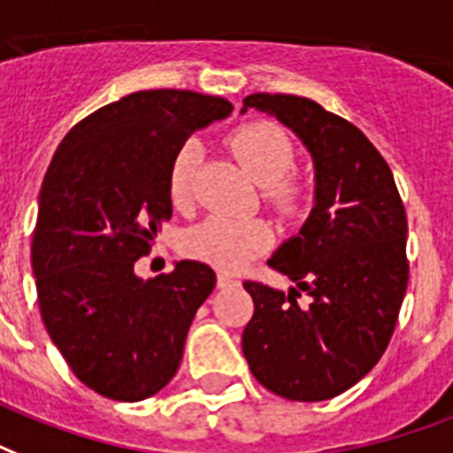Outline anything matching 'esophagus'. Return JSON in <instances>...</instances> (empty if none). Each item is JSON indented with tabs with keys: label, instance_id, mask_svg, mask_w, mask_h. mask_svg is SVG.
Wrapping results in <instances>:
<instances>
[{
	"label": "esophagus",
	"instance_id": "1",
	"mask_svg": "<svg viewBox=\"0 0 453 453\" xmlns=\"http://www.w3.org/2000/svg\"><path fill=\"white\" fill-rule=\"evenodd\" d=\"M238 286V281L229 274H217V288H234Z\"/></svg>",
	"mask_w": 453,
	"mask_h": 453
}]
</instances>
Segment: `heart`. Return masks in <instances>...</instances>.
<instances>
[{
  "label": "heart",
  "mask_w": 453,
  "mask_h": 453,
  "mask_svg": "<svg viewBox=\"0 0 453 453\" xmlns=\"http://www.w3.org/2000/svg\"><path fill=\"white\" fill-rule=\"evenodd\" d=\"M238 163L243 165L259 187L265 188V201L286 217L297 215L304 208L307 191L288 174L296 167V143L274 122H248L238 127L229 139ZM201 165V146L188 139L174 150L167 170V191L177 208H187L194 198V179ZM272 229L262 219H231L212 215L184 234L181 248L188 257L205 265L238 272L250 259L272 245Z\"/></svg>",
  "instance_id": "b5f03b06"
}]
</instances>
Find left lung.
<instances>
[{
  "mask_svg": "<svg viewBox=\"0 0 453 453\" xmlns=\"http://www.w3.org/2000/svg\"><path fill=\"white\" fill-rule=\"evenodd\" d=\"M296 132L314 160L310 219L269 259L296 283L281 293L245 281L255 311L243 354L266 390L324 402L349 390L388 349L409 283L406 210L390 165L352 122L293 94H250ZM307 292L310 305H297Z\"/></svg>",
  "mask_w": 453,
  "mask_h": 453,
  "instance_id": "1",
  "label": "left lung"
}]
</instances>
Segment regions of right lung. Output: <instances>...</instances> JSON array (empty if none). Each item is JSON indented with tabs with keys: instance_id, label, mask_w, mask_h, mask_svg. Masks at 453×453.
<instances>
[{
	"instance_id": "add662e5",
	"label": "right lung",
	"mask_w": 453,
	"mask_h": 453,
	"mask_svg": "<svg viewBox=\"0 0 453 453\" xmlns=\"http://www.w3.org/2000/svg\"><path fill=\"white\" fill-rule=\"evenodd\" d=\"M234 111L188 89L134 92L80 120L56 149L33 231L37 304L49 338L89 390L139 402L177 373L215 272L181 259L142 281L134 262L172 217L174 150Z\"/></svg>"
}]
</instances>
